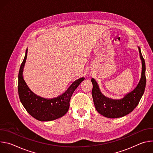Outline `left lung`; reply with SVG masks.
Listing matches in <instances>:
<instances>
[{
    "label": "left lung",
    "mask_w": 153,
    "mask_h": 153,
    "mask_svg": "<svg viewBox=\"0 0 153 153\" xmlns=\"http://www.w3.org/2000/svg\"><path fill=\"white\" fill-rule=\"evenodd\" d=\"M142 61V73L140 80L136 88L129 93L118 100L109 99L104 96L100 91L96 81L92 78V96L96 110L99 113L108 118H118L125 116L138 105L144 93L146 85L145 63L141 50L138 47Z\"/></svg>",
    "instance_id": "left-lung-1"
}]
</instances>
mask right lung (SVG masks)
<instances>
[{"label": "right lung", "instance_id": "obj_1", "mask_svg": "<svg viewBox=\"0 0 153 153\" xmlns=\"http://www.w3.org/2000/svg\"><path fill=\"white\" fill-rule=\"evenodd\" d=\"M27 49L18 76V93L20 100L27 112L40 121H50L62 117L67 113L73 93L85 79L81 77L73 82L62 94L51 99H43L33 93L23 79V70L27 57Z\"/></svg>", "mask_w": 153, "mask_h": 153}]
</instances>
